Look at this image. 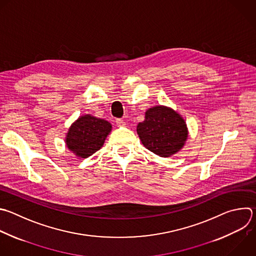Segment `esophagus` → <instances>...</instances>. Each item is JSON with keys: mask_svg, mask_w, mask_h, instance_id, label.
Masks as SVG:
<instances>
[{"mask_svg": "<svg viewBox=\"0 0 256 256\" xmlns=\"http://www.w3.org/2000/svg\"><path fill=\"white\" fill-rule=\"evenodd\" d=\"M116 126H118V128H124V126H126V122H124L122 120H116Z\"/></svg>", "mask_w": 256, "mask_h": 256, "instance_id": "obj_1", "label": "esophagus"}]
</instances>
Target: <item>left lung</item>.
<instances>
[{
    "mask_svg": "<svg viewBox=\"0 0 256 256\" xmlns=\"http://www.w3.org/2000/svg\"><path fill=\"white\" fill-rule=\"evenodd\" d=\"M136 132L144 146L162 158L180 152L188 138L185 120L176 110L164 106L148 108L144 120L138 124Z\"/></svg>",
    "mask_w": 256,
    "mask_h": 256,
    "instance_id": "1",
    "label": "left lung"
}]
</instances>
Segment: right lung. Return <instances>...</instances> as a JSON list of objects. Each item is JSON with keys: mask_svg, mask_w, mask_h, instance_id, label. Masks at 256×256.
<instances>
[{"mask_svg": "<svg viewBox=\"0 0 256 256\" xmlns=\"http://www.w3.org/2000/svg\"><path fill=\"white\" fill-rule=\"evenodd\" d=\"M112 132V124L92 114L79 116L68 128L65 144L76 156L86 158L102 148Z\"/></svg>", "mask_w": 256, "mask_h": 256, "instance_id": "right-lung-1", "label": "right lung"}]
</instances>
